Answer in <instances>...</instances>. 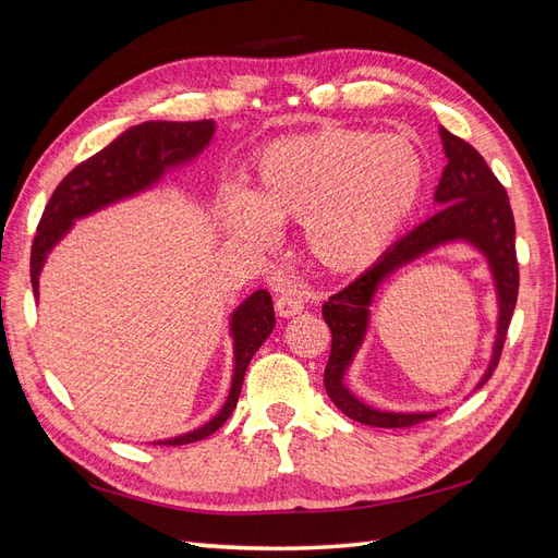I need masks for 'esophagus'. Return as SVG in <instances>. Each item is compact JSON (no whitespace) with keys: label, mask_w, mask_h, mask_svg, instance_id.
Wrapping results in <instances>:
<instances>
[{"label":"esophagus","mask_w":558,"mask_h":558,"mask_svg":"<svg viewBox=\"0 0 558 558\" xmlns=\"http://www.w3.org/2000/svg\"><path fill=\"white\" fill-rule=\"evenodd\" d=\"M275 310H277L279 316L289 318V316H295V314H300L302 310H305V302H302V295H300V293L286 291V293H281V295L277 298Z\"/></svg>","instance_id":"1"}]
</instances>
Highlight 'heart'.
Masks as SVG:
<instances>
[{"mask_svg": "<svg viewBox=\"0 0 558 558\" xmlns=\"http://www.w3.org/2000/svg\"><path fill=\"white\" fill-rule=\"evenodd\" d=\"M426 162L404 134L324 128L260 148L251 193L221 197L234 238L272 240V221H305L310 253L330 272L375 263L408 223L421 197Z\"/></svg>", "mask_w": 558, "mask_h": 558, "instance_id": "obj_1", "label": "heart"}]
</instances>
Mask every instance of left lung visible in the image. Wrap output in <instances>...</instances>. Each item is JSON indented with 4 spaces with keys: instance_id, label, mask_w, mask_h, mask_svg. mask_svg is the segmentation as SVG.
Returning a JSON list of instances; mask_svg holds the SVG:
<instances>
[{
    "instance_id": "obj_1",
    "label": "left lung",
    "mask_w": 558,
    "mask_h": 558,
    "mask_svg": "<svg viewBox=\"0 0 558 558\" xmlns=\"http://www.w3.org/2000/svg\"><path fill=\"white\" fill-rule=\"evenodd\" d=\"M440 137L447 156V167L435 191V202L440 205V211L416 226L410 234H404L367 272L351 281L340 293L330 295L324 305V318L332 332L330 359L324 373L326 393L349 418L365 426L408 428L435 416V412L398 414L373 410L344 386L347 367L356 356L367 330L369 302H373L379 283L388 275H393L398 267L416 260L435 246L456 240H465L484 253L498 291V332L492 363H488L486 375L477 386H484L498 367L505 337H508L514 314L519 295V265L510 197L475 146H470L445 128H440Z\"/></svg>"
}]
</instances>
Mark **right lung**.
<instances>
[{"mask_svg": "<svg viewBox=\"0 0 558 558\" xmlns=\"http://www.w3.org/2000/svg\"><path fill=\"white\" fill-rule=\"evenodd\" d=\"M214 121H148L125 130L121 137L99 150L93 158L83 160L66 174L58 189L50 195L41 214V221L32 242L29 277L32 289H39V272L46 263L48 251L58 244L62 234L72 228L74 218L88 216L102 209L116 199L130 197L148 185H154L165 170L195 158L214 137ZM275 328V307L267 291H256L246 298L238 312L232 314V337H234V375L230 396L209 424L185 433L160 445H191L205 440L221 428L232 410L238 408L244 373L260 349L267 335Z\"/></svg>", "mask_w": 558, "mask_h": 558, "instance_id": "1", "label": "right lung"}]
</instances>
